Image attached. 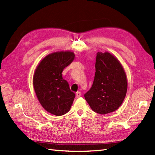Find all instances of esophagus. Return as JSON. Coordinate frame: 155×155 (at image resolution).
<instances>
[{
    "label": "esophagus",
    "mask_w": 155,
    "mask_h": 155,
    "mask_svg": "<svg viewBox=\"0 0 155 155\" xmlns=\"http://www.w3.org/2000/svg\"><path fill=\"white\" fill-rule=\"evenodd\" d=\"M81 95H82V94H81V92H77L76 93V96H77V97H80L81 96Z\"/></svg>",
    "instance_id": "esophagus-1"
}]
</instances>
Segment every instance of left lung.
Segmentation results:
<instances>
[{
	"label": "left lung",
	"instance_id": "1",
	"mask_svg": "<svg viewBox=\"0 0 155 155\" xmlns=\"http://www.w3.org/2000/svg\"><path fill=\"white\" fill-rule=\"evenodd\" d=\"M95 67L93 84L84 94L85 100L94 112L112 113L126 97L128 82L124 69L117 58L107 51L97 53Z\"/></svg>",
	"mask_w": 155,
	"mask_h": 155
}]
</instances>
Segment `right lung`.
<instances>
[{
    "label": "right lung",
    "instance_id": "1",
    "mask_svg": "<svg viewBox=\"0 0 155 155\" xmlns=\"http://www.w3.org/2000/svg\"><path fill=\"white\" fill-rule=\"evenodd\" d=\"M74 59L71 51H56L40 61L33 75V87L37 97L47 112L55 116L65 114L71 107L75 94L62 77V72Z\"/></svg>",
    "mask_w": 155,
    "mask_h": 155
}]
</instances>
